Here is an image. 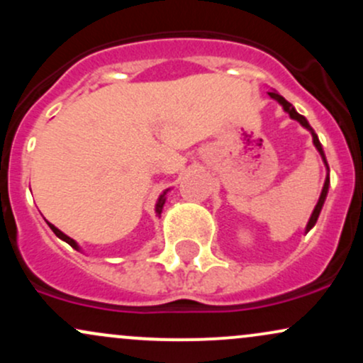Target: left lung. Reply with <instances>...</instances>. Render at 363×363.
I'll return each instance as SVG.
<instances>
[{"mask_svg":"<svg viewBox=\"0 0 363 363\" xmlns=\"http://www.w3.org/2000/svg\"><path fill=\"white\" fill-rule=\"evenodd\" d=\"M268 94H269V97L274 99V101H278V102L281 104V106H283V109H285L286 112H289L291 119L298 121V123H301L303 128H306V129H309V131H311V135H312V141H314L315 148H318V152L320 153V157H323L324 164H326V169L329 170V167H328V162H326V155H324V152H323V147H320V141H319V138H318V135H315V133H314V129L311 128V124L307 123V119L303 118V116L298 114V112L294 109V106H291V104H290L289 101H285V99H283L280 94H277V91H268ZM328 189H329V174H328V176H326V181H324V186H323V193H320V196H319V201H318V205H315L314 211H312V215H311V220H309V223H307V227H306V230H307V232H309L311 228L314 227V225H315V222H318V218H319V213H320V210H323V205H324V201H326Z\"/></svg>","mask_w":363,"mask_h":363,"instance_id":"8db88e82","label":"left lung"}]
</instances>
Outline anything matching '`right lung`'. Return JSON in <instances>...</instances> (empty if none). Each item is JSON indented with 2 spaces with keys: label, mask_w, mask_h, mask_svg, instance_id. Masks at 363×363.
I'll list each match as a JSON object with an SVG mask.
<instances>
[{
  "label": "right lung",
  "mask_w": 363,
  "mask_h": 363,
  "mask_svg": "<svg viewBox=\"0 0 363 363\" xmlns=\"http://www.w3.org/2000/svg\"><path fill=\"white\" fill-rule=\"evenodd\" d=\"M165 193H167V191H165ZM165 193H164V194H162V196H160V198H158V201H157L155 211H157V215H158V216H160V213H162V208H164V205H165ZM48 225H49V227H51V230H52V232H54V234H56L57 237H60V239H61V240H65V242H68L69 245H72V247H74V249H78V244H77V242H74V240L72 239V237H68V235H66V234H62V232L60 230V228H56V227H54V225H52V223H49V222H48Z\"/></svg>",
  "instance_id": "right-lung-1"
}]
</instances>
